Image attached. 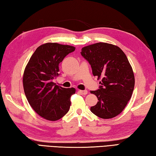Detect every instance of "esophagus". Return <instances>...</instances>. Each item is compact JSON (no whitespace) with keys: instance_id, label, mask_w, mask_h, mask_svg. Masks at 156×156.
<instances>
[{"instance_id":"obj_1","label":"esophagus","mask_w":156,"mask_h":156,"mask_svg":"<svg viewBox=\"0 0 156 156\" xmlns=\"http://www.w3.org/2000/svg\"><path fill=\"white\" fill-rule=\"evenodd\" d=\"M79 92H80L81 94H87L88 93V91L87 90H79Z\"/></svg>"}]
</instances>
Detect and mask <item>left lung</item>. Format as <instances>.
Instances as JSON below:
<instances>
[{"label":"left lung","instance_id":"obj_1","mask_svg":"<svg viewBox=\"0 0 156 156\" xmlns=\"http://www.w3.org/2000/svg\"><path fill=\"white\" fill-rule=\"evenodd\" d=\"M81 55L92 68L94 76L101 78L97 90H91L98 101L90 108L103 119L114 118L123 111L135 87V76L128 58L117 46L98 42L82 48Z\"/></svg>","mask_w":156,"mask_h":156}]
</instances>
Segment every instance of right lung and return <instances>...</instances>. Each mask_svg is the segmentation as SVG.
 Segmentation results:
<instances>
[{
  "mask_svg": "<svg viewBox=\"0 0 156 156\" xmlns=\"http://www.w3.org/2000/svg\"><path fill=\"white\" fill-rule=\"evenodd\" d=\"M75 51L72 46L46 43L40 46L24 70L23 89L26 98L37 114L46 120H59L68 112L70 97L75 88L57 86L53 80L59 75V64Z\"/></svg>",
  "mask_w": 156,
  "mask_h": 156,
  "instance_id": "add662e5",
  "label": "right lung"
}]
</instances>
